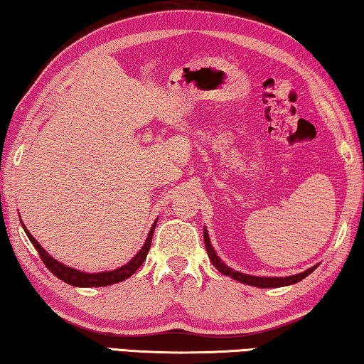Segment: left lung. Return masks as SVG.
<instances>
[{
    "label": "left lung",
    "instance_id": "obj_1",
    "mask_svg": "<svg viewBox=\"0 0 364 364\" xmlns=\"http://www.w3.org/2000/svg\"><path fill=\"white\" fill-rule=\"evenodd\" d=\"M203 241H205V247H207V252H208V257L210 261L213 262V266L217 267V269L225 274V276H228L231 279H235V281H238L241 284H247V286H255V287H261V289H269V287H284V286H292V284H297L299 281H302L309 276L310 272H314L317 269V266H312L310 269L304 271V272H299V274H294V276H286V277H264V276H250V274H245V272H240V271H235L231 269L230 266H226L223 261L220 259L217 252H215L212 243H210V238H208V231L207 228L203 226Z\"/></svg>",
    "mask_w": 364,
    "mask_h": 364
}]
</instances>
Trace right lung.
<instances>
[{"instance_id":"obj_1","label":"right lung","mask_w":364,"mask_h":364,"mask_svg":"<svg viewBox=\"0 0 364 364\" xmlns=\"http://www.w3.org/2000/svg\"><path fill=\"white\" fill-rule=\"evenodd\" d=\"M156 223H157V218L151 226V231H149V235H147L146 243L143 245V247H141L138 252H136L134 257H131L129 262H126L124 266L118 267V269L102 271V272H83V271L73 269V267L62 264V262L54 259V257H52L49 252H47L44 247H42L38 241H36V238L29 233V230L26 228L24 223H23V228L26 231V235H28L31 243H33L36 250H38L42 262H44V264L47 266V269L54 274L55 277H59L60 281L70 284V286H73V287H105V286H112V284L124 281V279L131 277L136 271L139 269V266L146 261L147 251H149V247H151V241H152V235H154Z\"/></svg>"}]
</instances>
